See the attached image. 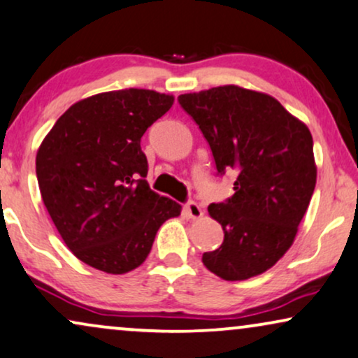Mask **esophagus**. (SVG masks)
Instances as JSON below:
<instances>
[{
	"label": "esophagus",
	"mask_w": 358,
	"mask_h": 358,
	"mask_svg": "<svg viewBox=\"0 0 358 358\" xmlns=\"http://www.w3.org/2000/svg\"><path fill=\"white\" fill-rule=\"evenodd\" d=\"M185 211H187V214L192 219H199L203 216L201 206H199V204L194 203V201H189V203L185 204Z\"/></svg>",
	"instance_id": "esophagus-1"
}]
</instances>
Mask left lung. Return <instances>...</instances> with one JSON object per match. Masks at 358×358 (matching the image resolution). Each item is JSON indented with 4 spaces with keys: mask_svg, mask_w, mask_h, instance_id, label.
<instances>
[{
    "mask_svg": "<svg viewBox=\"0 0 358 358\" xmlns=\"http://www.w3.org/2000/svg\"><path fill=\"white\" fill-rule=\"evenodd\" d=\"M211 147L217 173L237 171L234 194L209 204L222 226L203 264L227 282L264 273L287 254L316 187L313 136L270 94L236 85L180 94Z\"/></svg>",
    "mask_w": 358,
    "mask_h": 358,
    "instance_id": "obj_1",
    "label": "left lung"
}]
</instances>
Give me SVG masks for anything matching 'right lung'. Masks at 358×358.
Listing matches in <instances>:
<instances>
[{"instance_id":"1","label":"right lung","mask_w":358,"mask_h":358,"mask_svg":"<svg viewBox=\"0 0 358 358\" xmlns=\"http://www.w3.org/2000/svg\"><path fill=\"white\" fill-rule=\"evenodd\" d=\"M171 94L127 88L99 93L57 119L36 157L42 201L76 259L113 275L147 259L159 227L182 206L152 192L144 132Z\"/></svg>"}]
</instances>
